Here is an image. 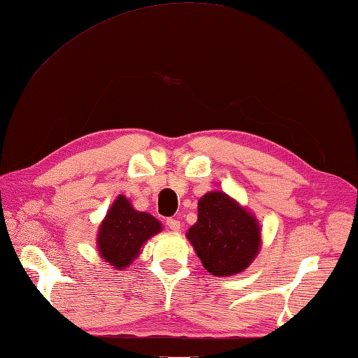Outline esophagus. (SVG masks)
<instances>
[{"mask_svg": "<svg viewBox=\"0 0 358 358\" xmlns=\"http://www.w3.org/2000/svg\"><path fill=\"white\" fill-rule=\"evenodd\" d=\"M166 226H168L172 231H180L181 224H180V221L176 220V218H169L168 221H166Z\"/></svg>", "mask_w": 358, "mask_h": 358, "instance_id": "34e87169", "label": "esophagus"}]
</instances>
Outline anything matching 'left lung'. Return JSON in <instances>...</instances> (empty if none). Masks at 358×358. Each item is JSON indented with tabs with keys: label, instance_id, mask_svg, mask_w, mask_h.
Masks as SVG:
<instances>
[{
	"label": "left lung",
	"instance_id": "8db88e82",
	"mask_svg": "<svg viewBox=\"0 0 358 358\" xmlns=\"http://www.w3.org/2000/svg\"><path fill=\"white\" fill-rule=\"evenodd\" d=\"M204 268L215 276L244 271L261 248L257 220L224 192H209L198 201V220L187 231Z\"/></svg>",
	"mask_w": 358,
	"mask_h": 358
}]
</instances>
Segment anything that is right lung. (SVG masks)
Returning <instances> with one entry per match:
<instances>
[{
	"label": "right lung",
	"instance_id": "add662e5",
	"mask_svg": "<svg viewBox=\"0 0 358 358\" xmlns=\"http://www.w3.org/2000/svg\"><path fill=\"white\" fill-rule=\"evenodd\" d=\"M160 230L159 220L146 212H137L127 196L119 195L99 227V253L114 268L122 270L136 259L141 245Z\"/></svg>",
	"mask_w": 358,
	"mask_h": 358
}]
</instances>
